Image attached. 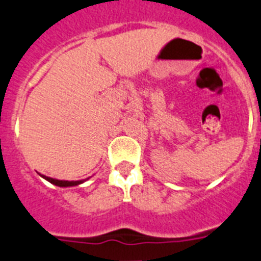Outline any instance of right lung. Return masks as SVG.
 Returning <instances> with one entry per match:
<instances>
[{
  "mask_svg": "<svg viewBox=\"0 0 261 261\" xmlns=\"http://www.w3.org/2000/svg\"><path fill=\"white\" fill-rule=\"evenodd\" d=\"M43 177H45L47 181H50L51 184H55V186L58 187H73V186H79V184H81V180L80 181H68V180H58V179H53V177H48V176H45V175H42Z\"/></svg>",
  "mask_w": 261,
  "mask_h": 261,
  "instance_id": "add662e5",
  "label": "right lung"
}]
</instances>
